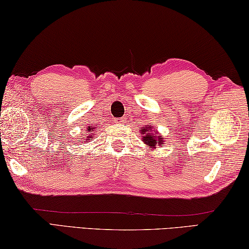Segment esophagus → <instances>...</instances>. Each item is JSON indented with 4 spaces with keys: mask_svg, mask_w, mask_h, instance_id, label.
Returning <instances> with one entry per match:
<instances>
[{
    "mask_svg": "<svg viewBox=\"0 0 249 249\" xmlns=\"http://www.w3.org/2000/svg\"><path fill=\"white\" fill-rule=\"evenodd\" d=\"M115 123H117V124H123V123H124V119H122V117H120V119H116V120H115Z\"/></svg>",
    "mask_w": 249,
    "mask_h": 249,
    "instance_id": "obj_1",
    "label": "esophagus"
}]
</instances>
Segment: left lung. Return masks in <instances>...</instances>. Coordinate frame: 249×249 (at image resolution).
Returning a JSON list of instances; mask_svg holds the SVG:
<instances>
[{
	"instance_id": "obj_1",
	"label": "left lung",
	"mask_w": 249,
	"mask_h": 249,
	"mask_svg": "<svg viewBox=\"0 0 249 249\" xmlns=\"http://www.w3.org/2000/svg\"><path fill=\"white\" fill-rule=\"evenodd\" d=\"M151 129H153V127H150V126L149 127L142 128V142L149 147H153V148H156V146H162L165 138H162V136L159 133L153 132Z\"/></svg>"
}]
</instances>
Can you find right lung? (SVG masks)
<instances>
[{
	"label": "right lung",
	"mask_w": 249,
	"mask_h": 249,
	"mask_svg": "<svg viewBox=\"0 0 249 249\" xmlns=\"http://www.w3.org/2000/svg\"><path fill=\"white\" fill-rule=\"evenodd\" d=\"M88 129H90V132H92V130H93L94 128H91V127H88ZM92 136H93V135H92ZM88 138H91L90 136H88ZM87 141V140H86Z\"/></svg>",
	"instance_id": "add662e5"
}]
</instances>
